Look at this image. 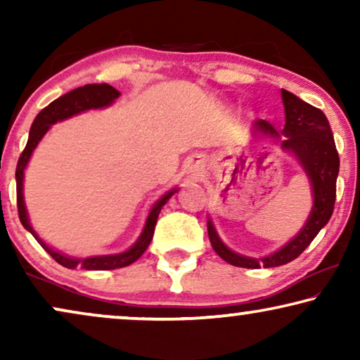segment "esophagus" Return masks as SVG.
<instances>
[{
  "instance_id": "1",
  "label": "esophagus",
  "mask_w": 360,
  "mask_h": 360,
  "mask_svg": "<svg viewBox=\"0 0 360 360\" xmlns=\"http://www.w3.org/2000/svg\"><path fill=\"white\" fill-rule=\"evenodd\" d=\"M201 172H203V162H196L195 174H201Z\"/></svg>"
}]
</instances>
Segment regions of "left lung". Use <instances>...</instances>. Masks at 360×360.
<instances>
[{
  "mask_svg": "<svg viewBox=\"0 0 360 360\" xmlns=\"http://www.w3.org/2000/svg\"><path fill=\"white\" fill-rule=\"evenodd\" d=\"M282 100L285 106L283 131L278 132L270 122L264 120L254 122V131L272 137L285 136L282 147L293 152L307 172L309 181H311L314 196L313 210L302 231L290 243L285 244L277 252L262 259L245 257V255L236 254L226 248L219 236L216 234L213 223L208 219V236L214 252L236 267L269 269L292 262L311 244V240L316 238L319 231L328 224L334 210L339 155L328 117L324 116L321 110L308 105L287 90H282Z\"/></svg>",
  "mask_w": 360,
  "mask_h": 360,
  "instance_id": "1",
  "label": "left lung"
}]
</instances>
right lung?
I'll list each match as a JSON object with an SVG mask.
<instances>
[{
  "instance_id": "add662e5",
  "label": "right lung",
  "mask_w": 360,
  "mask_h": 360,
  "mask_svg": "<svg viewBox=\"0 0 360 360\" xmlns=\"http://www.w3.org/2000/svg\"><path fill=\"white\" fill-rule=\"evenodd\" d=\"M120 95L121 93L117 91L116 88L108 85V83H101V85L93 83V85L75 88V90L68 91V93H65V95H62L60 98H57L56 101H52L51 105L44 108V110L36 116V120H34L32 126H31V132H29L27 144H26V147H24L22 154L18 160L16 198H18L19 219H21L24 228H26L29 233H31L34 238L37 239V243L41 244L44 249H46V252L51 255L56 262H58L67 269H75L77 265H80V267L85 270H112V269L127 267V265L136 262V260L146 252V249L149 248L162 206H164L167 201H169L170 196L176 191V190L169 191V193H165L154 206H152V210H150L149 216H147L146 226H144V229H142V234L139 236V239L136 240V244L132 245L129 250H126V252H121V254L96 255V257H86V259L67 257V255H63L60 252H57V250L49 248V245L36 234V231L32 229V226H31V223H29V218H27L26 205H24L22 181H24V169H26L27 162H29V159H31L32 150L36 149L39 141H41L44 134L49 131V127H51L52 124H56L57 121H63V120H67V117L78 115V112L86 111V110H95V108L110 106L111 103L115 101Z\"/></svg>"
}]
</instances>
